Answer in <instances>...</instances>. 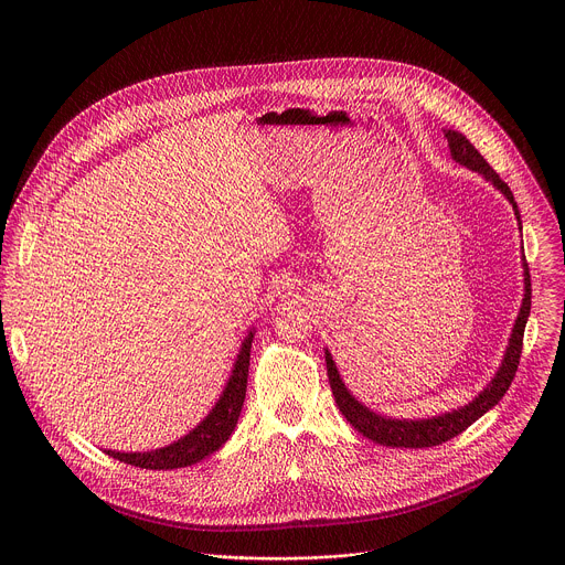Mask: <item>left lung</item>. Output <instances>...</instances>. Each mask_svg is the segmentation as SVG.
Wrapping results in <instances>:
<instances>
[{"label": "left lung", "instance_id": "1", "mask_svg": "<svg viewBox=\"0 0 565 565\" xmlns=\"http://www.w3.org/2000/svg\"><path fill=\"white\" fill-rule=\"evenodd\" d=\"M451 158L456 163L465 166L471 172H478L486 177V181H490L497 190L503 192V196L512 203L516 221L521 225V214H519V205L514 201L512 190L508 188L505 181H501V177L490 168V163L486 158L480 156V151L460 134L454 129H443ZM523 281H525V295H523V303L519 310V317L514 321V329L510 335V344L505 349L503 362L497 371V375L492 377V382L482 388L469 405L454 409L449 414L443 416H434V418H425V420H395L382 414H375L373 409L364 407L360 399H355L351 395V391L347 388V384L340 377V371L333 362V355L327 349V369H329V382L335 395L338 407L342 412V416L366 438H371L373 443L386 445V447H407V449H423V447H434V445H443L447 440H451L454 436L462 434L469 425H473L482 414H488L494 405H499V399L508 393L516 369H519V360H521V351H523V333H525V324L530 317V306H532V284H530V268L525 264L523 257Z\"/></svg>", "mask_w": 565, "mask_h": 565}]
</instances>
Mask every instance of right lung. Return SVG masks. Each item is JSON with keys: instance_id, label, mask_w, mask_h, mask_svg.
Returning <instances> with one entry per match:
<instances>
[{"instance_id": "1", "label": "right lung", "mask_w": 565, "mask_h": 565, "mask_svg": "<svg viewBox=\"0 0 565 565\" xmlns=\"http://www.w3.org/2000/svg\"><path fill=\"white\" fill-rule=\"evenodd\" d=\"M253 338H255V331H250L248 338L244 340V344H241V351L236 355L232 375H230L218 402L212 407V412L205 416V420L199 423L188 436H183L181 440H177L168 447L151 449V451H129V454H125V451L107 449V454L114 456L120 462H127V465H134V467H140V469H158V471L160 469L188 467V465H194V462L207 458L210 454H214L221 445H225V440L234 431L241 407H244Z\"/></svg>"}]
</instances>
